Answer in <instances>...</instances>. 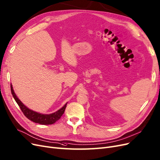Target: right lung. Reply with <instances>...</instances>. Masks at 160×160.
<instances>
[{"label": "right lung", "instance_id": "obj_1", "mask_svg": "<svg viewBox=\"0 0 160 160\" xmlns=\"http://www.w3.org/2000/svg\"><path fill=\"white\" fill-rule=\"evenodd\" d=\"M11 90L12 96L14 97L15 101L17 102L18 105L19 106L20 110H21V111L23 112L24 115L27 117L28 120L32 121L33 122L37 123H39V124H42V125L53 124V123H54L56 121L60 120V118H61L62 116V114H64V112L65 111L67 104H66L62 108H61V109H60L57 112L53 113V114H39V113H37L28 109L27 107H26L22 103L20 102V100L18 98L16 94H15V93L14 92L12 85L11 86Z\"/></svg>", "mask_w": 160, "mask_h": 160}]
</instances>
